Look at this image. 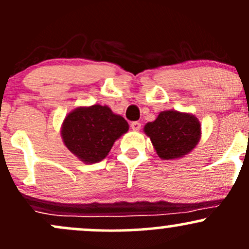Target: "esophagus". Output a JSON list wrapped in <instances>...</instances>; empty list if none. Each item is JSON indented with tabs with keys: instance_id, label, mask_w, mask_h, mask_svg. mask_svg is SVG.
Here are the masks:
<instances>
[{
	"instance_id": "34e87169",
	"label": "esophagus",
	"mask_w": 249,
	"mask_h": 249,
	"mask_svg": "<svg viewBox=\"0 0 249 249\" xmlns=\"http://www.w3.org/2000/svg\"><path fill=\"white\" fill-rule=\"evenodd\" d=\"M131 129L133 131H138V130L141 129V123L138 122H132L131 123Z\"/></svg>"
}]
</instances>
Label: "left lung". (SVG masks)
<instances>
[{
  "label": "left lung",
  "instance_id": "1",
  "mask_svg": "<svg viewBox=\"0 0 249 249\" xmlns=\"http://www.w3.org/2000/svg\"><path fill=\"white\" fill-rule=\"evenodd\" d=\"M143 131L150 138L160 159L178 160L199 143L201 125L193 114L167 109L160 112L154 122L146 123Z\"/></svg>",
  "mask_w": 249,
  "mask_h": 249
}]
</instances>
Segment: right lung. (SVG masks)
<instances>
[{"label": "right lung", "instance_id": "right-lung-1", "mask_svg": "<svg viewBox=\"0 0 249 249\" xmlns=\"http://www.w3.org/2000/svg\"><path fill=\"white\" fill-rule=\"evenodd\" d=\"M129 131V124L106 105L80 106L64 118L61 136L68 150L83 163L93 164L108 155L118 138Z\"/></svg>", "mask_w": 249, "mask_h": 249}]
</instances>
